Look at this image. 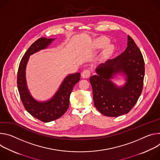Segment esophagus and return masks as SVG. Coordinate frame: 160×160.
<instances>
[{"label": "esophagus", "mask_w": 160, "mask_h": 160, "mask_svg": "<svg viewBox=\"0 0 160 160\" xmlns=\"http://www.w3.org/2000/svg\"><path fill=\"white\" fill-rule=\"evenodd\" d=\"M91 72L89 69H86L82 71V72L81 74V76L83 78H88L90 76Z\"/></svg>", "instance_id": "1"}]
</instances>
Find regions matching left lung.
<instances>
[{
	"label": "left lung",
	"mask_w": 160,
	"mask_h": 160,
	"mask_svg": "<svg viewBox=\"0 0 160 160\" xmlns=\"http://www.w3.org/2000/svg\"><path fill=\"white\" fill-rule=\"evenodd\" d=\"M127 45L121 55L100 64L95 69L97 74L90 78L95 107L105 116L118 117L129 112L142 91L144 58L130 35ZM119 74L126 81L122 87L112 81Z\"/></svg>",
	"instance_id": "8db88e82"
}]
</instances>
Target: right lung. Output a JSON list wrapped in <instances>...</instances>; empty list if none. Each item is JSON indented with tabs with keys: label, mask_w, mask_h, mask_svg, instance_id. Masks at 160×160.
<instances>
[{
	"label": "right lung",
	"mask_w": 160,
	"mask_h": 160,
	"mask_svg": "<svg viewBox=\"0 0 160 160\" xmlns=\"http://www.w3.org/2000/svg\"><path fill=\"white\" fill-rule=\"evenodd\" d=\"M55 39L41 38L34 42L27 49L20 63L17 77L18 89L25 109L33 117L45 122L60 118L67 111L70 93L81 77L79 72L68 74L63 79L55 94L46 101L40 102L32 97L26 80V67L30 56L46 49Z\"/></svg>",
	"instance_id": "add662e5"
}]
</instances>
